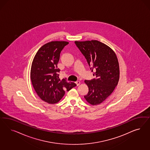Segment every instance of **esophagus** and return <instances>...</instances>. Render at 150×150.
Segmentation results:
<instances>
[{
    "instance_id": "obj_1",
    "label": "esophagus",
    "mask_w": 150,
    "mask_h": 150,
    "mask_svg": "<svg viewBox=\"0 0 150 150\" xmlns=\"http://www.w3.org/2000/svg\"><path fill=\"white\" fill-rule=\"evenodd\" d=\"M75 83H76V84L77 86H78L80 84V83H81L80 81H76Z\"/></svg>"
}]
</instances>
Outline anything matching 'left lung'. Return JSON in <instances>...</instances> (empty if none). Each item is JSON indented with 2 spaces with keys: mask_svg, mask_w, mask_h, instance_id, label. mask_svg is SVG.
Instances as JSON below:
<instances>
[{
  "mask_svg": "<svg viewBox=\"0 0 150 150\" xmlns=\"http://www.w3.org/2000/svg\"><path fill=\"white\" fill-rule=\"evenodd\" d=\"M87 60L96 78L85 80L89 91L84 97L95 105L104 102L116 87L119 79V66L115 52L105 44L97 40L75 41Z\"/></svg>",
  "mask_w": 150,
  "mask_h": 150,
  "instance_id": "1",
  "label": "left lung"
}]
</instances>
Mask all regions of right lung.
I'll return each mask as SVG.
<instances>
[{"label": "right lung", "mask_w": 150, "mask_h": 150, "mask_svg": "<svg viewBox=\"0 0 150 150\" xmlns=\"http://www.w3.org/2000/svg\"><path fill=\"white\" fill-rule=\"evenodd\" d=\"M68 44L66 41H51L39 49L34 57L30 78L35 92L44 102L55 104L76 84L59 78L57 68L60 53Z\"/></svg>", "instance_id": "1"}]
</instances>
